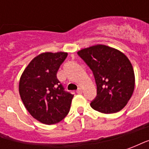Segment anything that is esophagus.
Returning a JSON list of instances; mask_svg holds the SVG:
<instances>
[{"mask_svg":"<svg viewBox=\"0 0 149 149\" xmlns=\"http://www.w3.org/2000/svg\"><path fill=\"white\" fill-rule=\"evenodd\" d=\"M77 93H79V94L82 93V89H81V88H79L77 90Z\"/></svg>","mask_w":149,"mask_h":149,"instance_id":"34e87169","label":"esophagus"}]
</instances>
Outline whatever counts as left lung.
I'll return each mask as SVG.
<instances>
[{
  "instance_id": "1",
  "label": "left lung",
  "mask_w": 149,
  "mask_h": 149,
  "mask_svg": "<svg viewBox=\"0 0 149 149\" xmlns=\"http://www.w3.org/2000/svg\"><path fill=\"white\" fill-rule=\"evenodd\" d=\"M77 54L92 70L97 84V97L91 107L106 114L120 111L135 87L134 71L128 57L103 45L82 49Z\"/></svg>"
}]
</instances>
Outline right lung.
Instances as JSON below:
<instances>
[{
  "mask_svg": "<svg viewBox=\"0 0 149 149\" xmlns=\"http://www.w3.org/2000/svg\"><path fill=\"white\" fill-rule=\"evenodd\" d=\"M67 52H44L36 56L22 73L19 93L33 117L45 125L58 123L70 110L73 95L65 90L56 77Z\"/></svg>",
  "mask_w": 149,
  "mask_h": 149,
  "instance_id": "obj_1",
  "label": "right lung"
}]
</instances>
